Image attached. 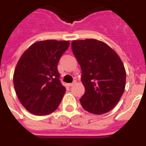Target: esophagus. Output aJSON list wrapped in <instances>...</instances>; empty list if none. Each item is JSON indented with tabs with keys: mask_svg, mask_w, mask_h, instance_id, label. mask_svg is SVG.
<instances>
[{
	"mask_svg": "<svg viewBox=\"0 0 146 146\" xmlns=\"http://www.w3.org/2000/svg\"><path fill=\"white\" fill-rule=\"evenodd\" d=\"M76 80H75V81H73V82H72V83H69L68 86H70H70H73V85L76 84Z\"/></svg>",
	"mask_w": 146,
	"mask_h": 146,
	"instance_id": "obj_1",
	"label": "esophagus"
}]
</instances>
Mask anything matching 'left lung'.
I'll return each instance as SVG.
<instances>
[{"label": "left lung", "instance_id": "obj_1", "mask_svg": "<svg viewBox=\"0 0 146 146\" xmlns=\"http://www.w3.org/2000/svg\"><path fill=\"white\" fill-rule=\"evenodd\" d=\"M72 50L86 89L80 100L82 108L95 114L110 111L125 89L126 71L120 57L104 42L92 38L73 41Z\"/></svg>", "mask_w": 146, "mask_h": 146}]
</instances>
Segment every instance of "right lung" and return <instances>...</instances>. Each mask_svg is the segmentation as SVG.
Instances as JSON below:
<instances>
[{"mask_svg":"<svg viewBox=\"0 0 146 146\" xmlns=\"http://www.w3.org/2000/svg\"><path fill=\"white\" fill-rule=\"evenodd\" d=\"M70 45L68 41L35 42L23 54L13 74L19 102L30 113L47 115L61 102L66 88L60 81L57 64Z\"/></svg>","mask_w":146,"mask_h":146,"instance_id":"right-lung-1","label":"right lung"}]
</instances>
